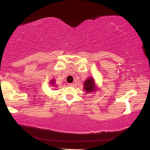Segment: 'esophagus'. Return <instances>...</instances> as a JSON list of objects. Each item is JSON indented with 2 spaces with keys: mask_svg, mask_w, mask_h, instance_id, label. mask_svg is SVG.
Masks as SVG:
<instances>
[{
  "mask_svg": "<svg viewBox=\"0 0 150 150\" xmlns=\"http://www.w3.org/2000/svg\"><path fill=\"white\" fill-rule=\"evenodd\" d=\"M68 86L69 87H72V86H73V84H72V83H69L68 84Z\"/></svg>",
  "mask_w": 150,
  "mask_h": 150,
  "instance_id": "esophagus-1",
  "label": "esophagus"
}]
</instances>
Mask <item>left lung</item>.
Segmentation results:
<instances>
[{
  "mask_svg": "<svg viewBox=\"0 0 150 150\" xmlns=\"http://www.w3.org/2000/svg\"><path fill=\"white\" fill-rule=\"evenodd\" d=\"M84 90L86 93H93L96 92L98 90L97 86L95 83V79L93 77H89L84 82Z\"/></svg>",
  "mask_w": 150,
  "mask_h": 150,
  "instance_id": "obj_1",
  "label": "left lung"
}]
</instances>
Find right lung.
Wrapping results in <instances>:
<instances>
[{"instance_id": "1", "label": "right lung", "mask_w": 150, "mask_h": 150, "mask_svg": "<svg viewBox=\"0 0 150 150\" xmlns=\"http://www.w3.org/2000/svg\"><path fill=\"white\" fill-rule=\"evenodd\" d=\"M50 85H52V86H55V79H52V80H51L50 82Z\"/></svg>"}]
</instances>
